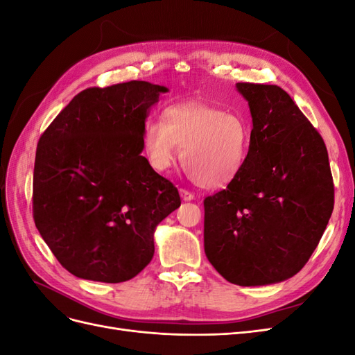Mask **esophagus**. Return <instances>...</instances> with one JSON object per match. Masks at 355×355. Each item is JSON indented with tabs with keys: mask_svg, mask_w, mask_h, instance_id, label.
I'll return each mask as SVG.
<instances>
[{
	"mask_svg": "<svg viewBox=\"0 0 355 355\" xmlns=\"http://www.w3.org/2000/svg\"><path fill=\"white\" fill-rule=\"evenodd\" d=\"M179 194H180V197L184 201L194 200V194H192V192H189V191H187V189H179Z\"/></svg>",
	"mask_w": 355,
	"mask_h": 355,
	"instance_id": "obj_1",
	"label": "esophagus"
}]
</instances>
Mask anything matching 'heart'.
<instances>
[{"instance_id": "obj_1", "label": "heart", "mask_w": 355, "mask_h": 355, "mask_svg": "<svg viewBox=\"0 0 355 355\" xmlns=\"http://www.w3.org/2000/svg\"><path fill=\"white\" fill-rule=\"evenodd\" d=\"M250 145L241 116L201 103L170 106L163 120H148L142 130L144 153L157 171L176 163L184 149L185 171L201 188L220 189L240 176Z\"/></svg>"}]
</instances>
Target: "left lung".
Wrapping results in <instances>:
<instances>
[{
  "label": "left lung",
  "instance_id": "obj_1",
  "mask_svg": "<svg viewBox=\"0 0 355 355\" xmlns=\"http://www.w3.org/2000/svg\"><path fill=\"white\" fill-rule=\"evenodd\" d=\"M253 128L240 176L204 200V252L225 280L266 286L302 270L333 211L323 139L278 85L237 83Z\"/></svg>",
  "mask_w": 355,
  "mask_h": 355
}]
</instances>
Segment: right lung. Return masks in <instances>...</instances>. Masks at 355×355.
Returning a JSON list of instances; mask_svg holds the SVG:
<instances>
[{"mask_svg": "<svg viewBox=\"0 0 355 355\" xmlns=\"http://www.w3.org/2000/svg\"><path fill=\"white\" fill-rule=\"evenodd\" d=\"M164 85L83 90L40 137L35 227L60 265L84 280L127 282L154 256L157 225L178 189L142 155V130Z\"/></svg>", "mask_w": 355, "mask_h": 355, "instance_id": "obj_1", "label": "right lung"}]
</instances>
